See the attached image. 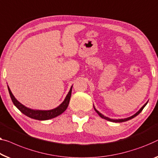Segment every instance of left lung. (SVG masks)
I'll return each instance as SVG.
<instances>
[{"label": "left lung", "mask_w": 158, "mask_h": 158, "mask_svg": "<svg viewBox=\"0 0 158 158\" xmlns=\"http://www.w3.org/2000/svg\"><path fill=\"white\" fill-rule=\"evenodd\" d=\"M147 103H148V102H146L145 103L144 105L142 107L140 108V109L138 110V112H136L135 114L134 115H133V116H131V117H128V118H121V119H113V118H108V117H106V116H105L104 115H103L102 114H101V113L98 111V110H96V109L95 107H94V110H96V113H97V114L99 115L100 116V117H102V118H103V119H106V120H107V121H111V122H115V123H122V122H125V121H129V120H131V119H132V118H135V116H137L138 114H140V113L143 110V109H144V107L145 106L147 105Z\"/></svg>", "instance_id": "obj_1"}]
</instances>
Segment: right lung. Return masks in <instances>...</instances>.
<instances>
[{
  "mask_svg": "<svg viewBox=\"0 0 158 158\" xmlns=\"http://www.w3.org/2000/svg\"><path fill=\"white\" fill-rule=\"evenodd\" d=\"M8 91L10 94V98L12 102H13V104L18 109L23 113V114H25V116L31 118L35 120H39V121H45V120H49L54 118L56 116H60L62 114L64 110L67 109L68 105L69 103V100L71 98V94H72V86L70 88V90L68 92L67 95L66 96L64 100L63 101V102L61 103L60 106H58L57 107L55 108V109H51V110H37V109H32L30 108H27L22 104L20 102H19L15 98V96H13V94H12L11 91L9 86H8Z\"/></svg>",
  "mask_w": 158,
  "mask_h": 158,
  "instance_id": "1",
  "label": "right lung"
}]
</instances>
